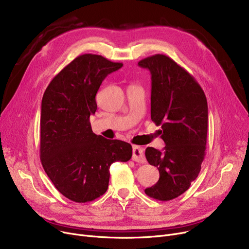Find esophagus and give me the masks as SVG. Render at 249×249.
Instances as JSON below:
<instances>
[{
  "mask_svg": "<svg viewBox=\"0 0 249 249\" xmlns=\"http://www.w3.org/2000/svg\"><path fill=\"white\" fill-rule=\"evenodd\" d=\"M132 160L137 162H145V156L144 152H143V148L140 146H133L132 149Z\"/></svg>",
  "mask_w": 249,
  "mask_h": 249,
  "instance_id": "obj_1",
  "label": "esophagus"
}]
</instances>
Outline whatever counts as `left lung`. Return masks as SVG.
<instances>
[{
	"instance_id": "8db88e82",
	"label": "left lung",
	"mask_w": 249,
	"mask_h": 249,
	"mask_svg": "<svg viewBox=\"0 0 249 249\" xmlns=\"http://www.w3.org/2000/svg\"><path fill=\"white\" fill-rule=\"evenodd\" d=\"M151 73V120L161 125L162 150L147 147L146 160L156 166L160 179L145 194L169 201L184 194L197 178L205 158L208 104L193 75L163 54L138 62Z\"/></svg>"
}]
</instances>
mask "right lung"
Returning <instances> with one entry per match:
<instances>
[{
	"mask_svg": "<svg viewBox=\"0 0 249 249\" xmlns=\"http://www.w3.org/2000/svg\"><path fill=\"white\" fill-rule=\"evenodd\" d=\"M122 67L101 55L83 54L56 74L44 91L41 163L59 193L73 202H90L104 195L111 164L132 156L131 144L96 135L89 123L102 82Z\"/></svg>",
	"mask_w": 249,
	"mask_h": 249,
	"instance_id": "1",
	"label": "right lung"
}]
</instances>
